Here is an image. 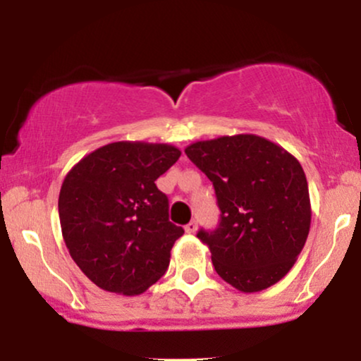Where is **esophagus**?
<instances>
[{
    "label": "esophagus",
    "instance_id": "34e87169",
    "mask_svg": "<svg viewBox=\"0 0 361 361\" xmlns=\"http://www.w3.org/2000/svg\"><path fill=\"white\" fill-rule=\"evenodd\" d=\"M197 229H198L197 221L188 222V224H186V226H185V231H186V233H188V234H195V233H197Z\"/></svg>",
    "mask_w": 361,
    "mask_h": 361
}]
</instances>
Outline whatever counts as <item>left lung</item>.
Instances as JSON below:
<instances>
[{
  "mask_svg": "<svg viewBox=\"0 0 361 361\" xmlns=\"http://www.w3.org/2000/svg\"><path fill=\"white\" fill-rule=\"evenodd\" d=\"M185 152L217 195L219 227L197 234L215 271L244 293L275 285L295 264L310 229L307 178L297 157L255 134L198 140Z\"/></svg>",
  "mask_w": 361,
  "mask_h": 361,
  "instance_id": "obj_1",
  "label": "left lung"
}]
</instances>
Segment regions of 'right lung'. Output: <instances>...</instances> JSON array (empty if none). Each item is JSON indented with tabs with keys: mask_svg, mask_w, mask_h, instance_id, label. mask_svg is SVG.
Wrapping results in <instances>:
<instances>
[{
	"mask_svg": "<svg viewBox=\"0 0 361 361\" xmlns=\"http://www.w3.org/2000/svg\"><path fill=\"white\" fill-rule=\"evenodd\" d=\"M181 151L120 140L74 164L62 181L59 221L74 263L106 292L139 295L168 270L185 231L169 222L168 197L154 181Z\"/></svg>",
	"mask_w": 361,
	"mask_h": 361,
	"instance_id": "right-lung-1",
	"label": "right lung"
}]
</instances>
